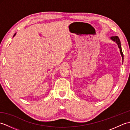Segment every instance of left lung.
<instances>
[{"instance_id":"obj_1","label":"left lung","mask_w":130,"mask_h":130,"mask_svg":"<svg viewBox=\"0 0 130 130\" xmlns=\"http://www.w3.org/2000/svg\"><path fill=\"white\" fill-rule=\"evenodd\" d=\"M111 39L117 43V45L118 46V48H120V53H121V56H122V60H123V52H122V48H121V42H120V38H118V36H112V37H111Z\"/></svg>"}]
</instances>
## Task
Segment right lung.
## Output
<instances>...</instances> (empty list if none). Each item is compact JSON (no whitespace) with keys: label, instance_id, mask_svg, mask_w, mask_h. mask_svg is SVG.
<instances>
[{"label":"right lung","instance_id":"add662e5","mask_svg":"<svg viewBox=\"0 0 130 130\" xmlns=\"http://www.w3.org/2000/svg\"><path fill=\"white\" fill-rule=\"evenodd\" d=\"M15 34L14 35V36H13V37H14V36H15Z\"/></svg>","mask_w":130,"mask_h":130}]
</instances>
